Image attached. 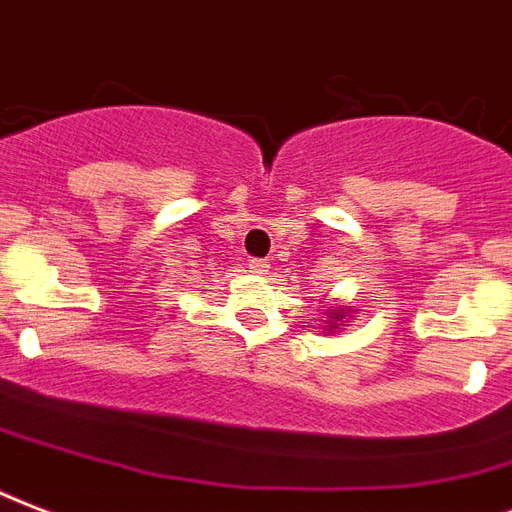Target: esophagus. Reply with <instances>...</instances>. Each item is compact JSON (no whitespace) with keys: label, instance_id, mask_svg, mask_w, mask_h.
Instances as JSON below:
<instances>
[{"label":"esophagus","instance_id":"obj_1","mask_svg":"<svg viewBox=\"0 0 512 512\" xmlns=\"http://www.w3.org/2000/svg\"><path fill=\"white\" fill-rule=\"evenodd\" d=\"M248 269H251V272H256V275H264V272L269 269V261L267 259H251Z\"/></svg>","mask_w":512,"mask_h":512}]
</instances>
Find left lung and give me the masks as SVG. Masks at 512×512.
Here are the masks:
<instances>
[{
  "label": "left lung",
  "instance_id": "8db88e82",
  "mask_svg": "<svg viewBox=\"0 0 512 512\" xmlns=\"http://www.w3.org/2000/svg\"><path fill=\"white\" fill-rule=\"evenodd\" d=\"M328 315H334V320L328 323V328H339V323H336V320L347 318V315H344V310H331V312H328ZM344 323H347V320H344Z\"/></svg>",
  "mask_w": 512,
  "mask_h": 512
}]
</instances>
